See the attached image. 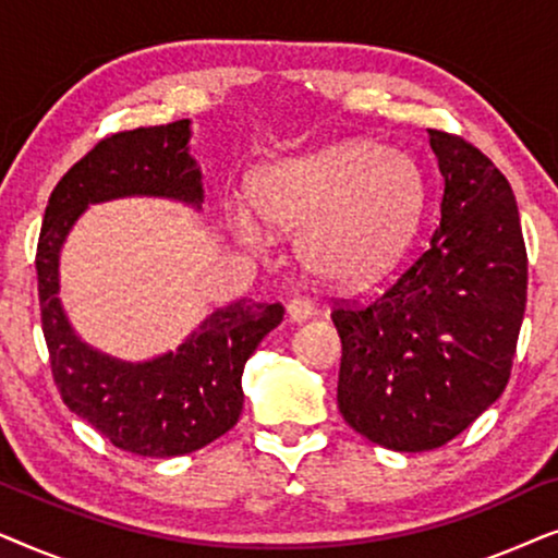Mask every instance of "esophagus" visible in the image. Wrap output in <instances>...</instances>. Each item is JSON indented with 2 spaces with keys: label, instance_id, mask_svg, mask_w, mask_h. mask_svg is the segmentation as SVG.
Instances as JSON below:
<instances>
[{
  "label": "esophagus",
  "instance_id": "34e87169",
  "mask_svg": "<svg viewBox=\"0 0 558 558\" xmlns=\"http://www.w3.org/2000/svg\"><path fill=\"white\" fill-rule=\"evenodd\" d=\"M287 315H289V323H304V319L315 315V304H312L307 296H296V300L287 304Z\"/></svg>",
  "mask_w": 558,
  "mask_h": 558
}]
</instances>
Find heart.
<instances>
[{
    "label": "heart",
    "mask_w": 558,
    "mask_h": 558,
    "mask_svg": "<svg viewBox=\"0 0 558 558\" xmlns=\"http://www.w3.org/2000/svg\"><path fill=\"white\" fill-rule=\"evenodd\" d=\"M424 213L416 162L376 142H340L264 165L235 231L251 246L300 233L296 251L312 277L332 287L376 281L403 256Z\"/></svg>",
    "instance_id": "1"
}]
</instances>
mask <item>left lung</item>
Returning <instances> with one entry per match:
<instances>
[{
  "mask_svg": "<svg viewBox=\"0 0 558 558\" xmlns=\"http://www.w3.org/2000/svg\"><path fill=\"white\" fill-rule=\"evenodd\" d=\"M429 132L445 182L429 248L365 307H338V407L393 452L454 439L506 391L529 262L508 180L460 136Z\"/></svg>",
  "mask_w": 558,
  "mask_h": 558,
  "instance_id": "left-lung-1",
  "label": "left lung"
}]
</instances>
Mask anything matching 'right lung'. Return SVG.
<instances>
[{"label":"right lung","instance_id":"obj_1","mask_svg":"<svg viewBox=\"0 0 558 558\" xmlns=\"http://www.w3.org/2000/svg\"><path fill=\"white\" fill-rule=\"evenodd\" d=\"M193 121L106 136L52 190L37 243V292L52 378L65 407L124 452L190 454L223 437L243 409V365L284 319L281 304L216 307L174 350L121 361L88 345L60 302V251L88 205L162 197L201 213L203 172L190 155Z\"/></svg>","mask_w":558,"mask_h":558}]
</instances>
